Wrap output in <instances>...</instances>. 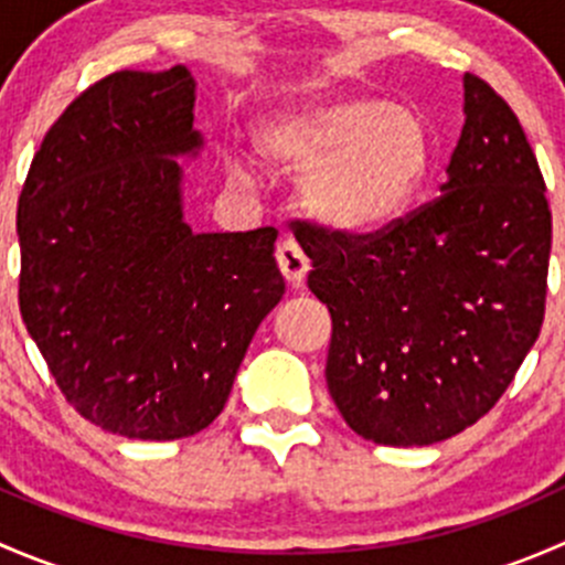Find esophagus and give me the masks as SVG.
Instances as JSON below:
<instances>
[{
  "mask_svg": "<svg viewBox=\"0 0 565 565\" xmlns=\"http://www.w3.org/2000/svg\"><path fill=\"white\" fill-rule=\"evenodd\" d=\"M276 262L278 270L284 273V278H287L292 287H300V281H303L306 273H309V256L303 254V248L295 241H281L276 248Z\"/></svg>",
  "mask_w": 565,
  "mask_h": 565,
  "instance_id": "esophagus-1",
  "label": "esophagus"
}]
</instances>
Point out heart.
<instances>
[{
	"label": "heart",
	"mask_w": 565,
	"mask_h": 565,
	"mask_svg": "<svg viewBox=\"0 0 565 565\" xmlns=\"http://www.w3.org/2000/svg\"><path fill=\"white\" fill-rule=\"evenodd\" d=\"M262 167L300 174V202L319 224L369 232L404 213L431 163L424 114L377 95L298 100L254 128Z\"/></svg>",
	"instance_id": "1"
}]
</instances>
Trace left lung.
<instances>
[{"label":"left lung","instance_id":"8db88e82","mask_svg":"<svg viewBox=\"0 0 565 565\" xmlns=\"http://www.w3.org/2000/svg\"><path fill=\"white\" fill-rule=\"evenodd\" d=\"M446 172L435 202L369 235L292 221L333 322L328 391L377 446H431L483 418L544 322V177L516 114L470 73Z\"/></svg>","mask_w":565,"mask_h":565}]
</instances>
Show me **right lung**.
Instances as JSON below:
<instances>
[{
  "instance_id": "add662e5",
  "label": "right lung",
  "mask_w": 565,
  "mask_h": 565,
  "mask_svg": "<svg viewBox=\"0 0 565 565\" xmlns=\"http://www.w3.org/2000/svg\"><path fill=\"white\" fill-rule=\"evenodd\" d=\"M185 65L117 71L45 134L19 196V306L62 396L128 440H180L224 409L284 295L278 232H191Z\"/></svg>"
}]
</instances>
